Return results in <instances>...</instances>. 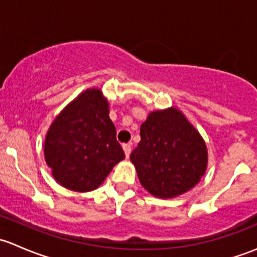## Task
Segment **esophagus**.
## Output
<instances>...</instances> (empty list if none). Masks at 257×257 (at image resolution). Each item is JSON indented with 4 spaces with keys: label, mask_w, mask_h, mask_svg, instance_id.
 Here are the masks:
<instances>
[{
    "label": "esophagus",
    "mask_w": 257,
    "mask_h": 257,
    "mask_svg": "<svg viewBox=\"0 0 257 257\" xmlns=\"http://www.w3.org/2000/svg\"><path fill=\"white\" fill-rule=\"evenodd\" d=\"M131 144H123V150H124V154H125V157L128 158L129 154H131Z\"/></svg>",
    "instance_id": "34e87169"
}]
</instances>
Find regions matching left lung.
<instances>
[{
    "label": "left lung",
    "instance_id": "8db88e82",
    "mask_svg": "<svg viewBox=\"0 0 257 257\" xmlns=\"http://www.w3.org/2000/svg\"><path fill=\"white\" fill-rule=\"evenodd\" d=\"M131 154L139 181L153 196L177 198L193 189L208 168L203 137L178 108L154 110L141 125Z\"/></svg>",
    "mask_w": 257,
    "mask_h": 257
}]
</instances>
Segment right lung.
Segmentation results:
<instances>
[{"label":"right lung","instance_id":"right-lung-1","mask_svg":"<svg viewBox=\"0 0 257 257\" xmlns=\"http://www.w3.org/2000/svg\"><path fill=\"white\" fill-rule=\"evenodd\" d=\"M115 133L100 88L77 95L54 118L45 138V160L57 183L77 193L99 188L125 158Z\"/></svg>","mask_w":257,"mask_h":257}]
</instances>
